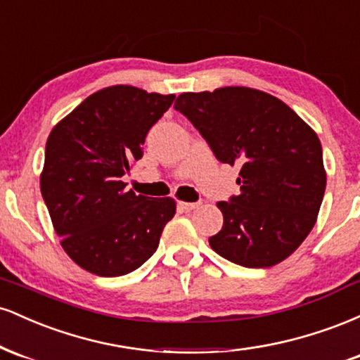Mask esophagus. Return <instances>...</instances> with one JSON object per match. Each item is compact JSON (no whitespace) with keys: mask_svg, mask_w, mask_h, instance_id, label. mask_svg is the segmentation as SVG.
Returning <instances> with one entry per match:
<instances>
[{"mask_svg":"<svg viewBox=\"0 0 360 360\" xmlns=\"http://www.w3.org/2000/svg\"><path fill=\"white\" fill-rule=\"evenodd\" d=\"M179 208L184 210V212H191V210L198 208V203H186V201H179Z\"/></svg>","mask_w":360,"mask_h":360,"instance_id":"obj_1","label":"esophagus"}]
</instances>
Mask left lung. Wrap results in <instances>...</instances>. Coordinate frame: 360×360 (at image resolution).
Wrapping results in <instances>:
<instances>
[{"label": "left lung", "instance_id": "left-lung-1", "mask_svg": "<svg viewBox=\"0 0 360 360\" xmlns=\"http://www.w3.org/2000/svg\"><path fill=\"white\" fill-rule=\"evenodd\" d=\"M174 108L203 135L214 157L240 167V194L217 206L218 255L243 267H271L311 232L325 194L321 143L286 103L264 91L229 86L183 93Z\"/></svg>", "mask_w": 360, "mask_h": 360}]
</instances>
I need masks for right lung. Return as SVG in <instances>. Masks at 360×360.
<instances>
[{"label":"right lung","instance_id":"1","mask_svg":"<svg viewBox=\"0 0 360 360\" xmlns=\"http://www.w3.org/2000/svg\"><path fill=\"white\" fill-rule=\"evenodd\" d=\"M174 98L110 86L86 98L49 135L40 191L62 249L91 274L115 278L139 269L174 217L172 198L135 194L122 181Z\"/></svg>","mask_w":360,"mask_h":360}]
</instances>
